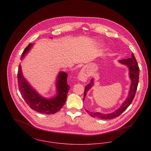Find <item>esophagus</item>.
I'll return each instance as SVG.
<instances>
[{"label":"esophagus","mask_w":151,"mask_h":151,"mask_svg":"<svg viewBox=\"0 0 151 151\" xmlns=\"http://www.w3.org/2000/svg\"><path fill=\"white\" fill-rule=\"evenodd\" d=\"M78 78L80 81H81L83 82H85L87 80L88 74H87V73H86L85 69L82 70L80 72V73L78 74Z\"/></svg>","instance_id":"1"}]
</instances>
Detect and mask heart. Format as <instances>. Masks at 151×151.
I'll return each instance as SVG.
<instances>
[{"mask_svg":"<svg viewBox=\"0 0 151 151\" xmlns=\"http://www.w3.org/2000/svg\"><path fill=\"white\" fill-rule=\"evenodd\" d=\"M101 45H104V43H101Z\"/></svg>","mask_w":151,"mask_h":151,"instance_id":"b5f03b06","label":"heart"}]
</instances>
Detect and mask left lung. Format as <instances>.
I'll return each mask as SVG.
<instances>
[{"instance_id": "obj_1", "label": "left lung", "mask_w": 151, "mask_h": 151, "mask_svg": "<svg viewBox=\"0 0 151 151\" xmlns=\"http://www.w3.org/2000/svg\"><path fill=\"white\" fill-rule=\"evenodd\" d=\"M119 62L121 64L126 65L127 67L129 68V74L130 80H131V85L129 87V95L126 98V99L124 101L122 104L121 106L118 109L116 110L114 112L110 113H102L100 112H90L88 110H86L91 117H97L101 119H111L115 118L116 117L119 116L127 108H128L131 104L137 91V88L138 84L139 81V68L138 67V65L136 59L133 53L131 55V58L126 59H122L119 60ZM94 84V79L92 78L89 84H88L85 87L84 89V101L85 97L86 96V92L92 87Z\"/></svg>"}]
</instances>
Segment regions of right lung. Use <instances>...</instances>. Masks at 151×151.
<instances>
[{"label":"right lung","instance_id":"add662e5","mask_svg":"<svg viewBox=\"0 0 151 151\" xmlns=\"http://www.w3.org/2000/svg\"><path fill=\"white\" fill-rule=\"evenodd\" d=\"M33 45V43H29L26 47L22 54L21 60H23ZM67 76L68 74L64 71L58 73L56 83V95L51 98H46L38 93L24 78L20 64L17 74L19 89L22 97L32 109L44 114H54L60 110L65 102L70 89L67 81Z\"/></svg>","mask_w":151,"mask_h":151}]
</instances>
